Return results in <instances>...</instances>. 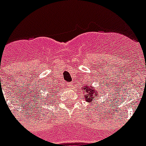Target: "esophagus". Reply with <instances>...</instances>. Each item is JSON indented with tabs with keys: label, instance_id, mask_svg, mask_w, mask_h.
<instances>
[{
	"label": "esophagus",
	"instance_id": "1",
	"mask_svg": "<svg viewBox=\"0 0 146 146\" xmlns=\"http://www.w3.org/2000/svg\"><path fill=\"white\" fill-rule=\"evenodd\" d=\"M68 86L69 88H73V83H68Z\"/></svg>",
	"mask_w": 146,
	"mask_h": 146
}]
</instances>
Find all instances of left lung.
Returning a JSON list of instances; mask_svg holds the SVG:
<instances>
[{"mask_svg":"<svg viewBox=\"0 0 146 146\" xmlns=\"http://www.w3.org/2000/svg\"><path fill=\"white\" fill-rule=\"evenodd\" d=\"M82 90L85 94V100L86 102H89L90 104H92V102H94V99L96 97L98 94V92L92 88V86H88V85L83 86ZM96 103V102H95ZM93 105V104H92Z\"/></svg>","mask_w":146,"mask_h":146,"instance_id":"8db88e82","label":"left lung"}]
</instances>
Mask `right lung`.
<instances>
[{
	"mask_svg": "<svg viewBox=\"0 0 146 146\" xmlns=\"http://www.w3.org/2000/svg\"><path fill=\"white\" fill-rule=\"evenodd\" d=\"M57 86H54L52 87V88H50V94H49L47 96V97H46V99H49L50 97H52V95H54L55 94L57 93V92H58V87H56ZM51 88V87H50ZM43 98H44V96H43Z\"/></svg>",
	"mask_w": 146,
	"mask_h": 146,
	"instance_id": "right-lung-1",
	"label": "right lung"
}]
</instances>
